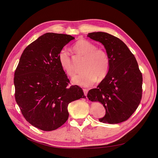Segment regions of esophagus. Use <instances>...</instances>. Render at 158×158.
Returning a JSON list of instances; mask_svg holds the SVG:
<instances>
[{"mask_svg": "<svg viewBox=\"0 0 158 158\" xmlns=\"http://www.w3.org/2000/svg\"><path fill=\"white\" fill-rule=\"evenodd\" d=\"M83 91H84V95H85V96H87V94H88V93L89 89H84Z\"/></svg>", "mask_w": 158, "mask_h": 158, "instance_id": "esophagus-1", "label": "esophagus"}]
</instances>
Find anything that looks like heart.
<instances>
[{
    "label": "heart",
    "mask_w": 158,
    "mask_h": 158,
    "mask_svg": "<svg viewBox=\"0 0 158 158\" xmlns=\"http://www.w3.org/2000/svg\"><path fill=\"white\" fill-rule=\"evenodd\" d=\"M74 53L84 56L81 73L73 78V82L82 87H89L97 80L104 79L108 74L110 60L107 52L96 46L88 40L80 39L72 47ZM58 62L69 76L74 74V67L70 53L65 49L61 50L57 57Z\"/></svg>",
    "instance_id": "heart-1"
}]
</instances>
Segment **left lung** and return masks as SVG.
I'll return each instance as SVG.
<instances>
[{
	"instance_id": "obj_1",
	"label": "left lung",
	"mask_w": 158,
	"mask_h": 158,
	"mask_svg": "<svg viewBox=\"0 0 158 158\" xmlns=\"http://www.w3.org/2000/svg\"><path fill=\"white\" fill-rule=\"evenodd\" d=\"M88 36L104 45L110 67L107 76L87 96L92 102L102 103L106 110L99 122L114 124L126 121L142 98V75L135 57L121 40L110 34L93 32Z\"/></svg>"
}]
</instances>
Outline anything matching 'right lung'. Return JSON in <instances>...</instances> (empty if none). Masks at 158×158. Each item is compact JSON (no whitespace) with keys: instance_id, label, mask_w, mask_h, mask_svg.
<instances>
[{"instance_id":"add662e5","label":"right lung","mask_w":158,"mask_h":158,"mask_svg":"<svg viewBox=\"0 0 158 158\" xmlns=\"http://www.w3.org/2000/svg\"><path fill=\"white\" fill-rule=\"evenodd\" d=\"M70 35L47 33L23 51L15 70V99L23 117L33 126L52 131L69 118L68 105L85 98L77 85H70L57 57L74 40Z\"/></svg>"}]
</instances>
